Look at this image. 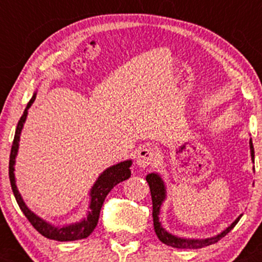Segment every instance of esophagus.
I'll return each instance as SVG.
<instances>
[{"mask_svg":"<svg viewBox=\"0 0 262 262\" xmlns=\"http://www.w3.org/2000/svg\"><path fill=\"white\" fill-rule=\"evenodd\" d=\"M156 158H157V155H156L155 149L150 147H142L141 149L138 150V153H137V165L139 166V167L142 168H146L148 166L153 165L156 161Z\"/></svg>","mask_w":262,"mask_h":262,"instance_id":"1","label":"esophagus"}]
</instances>
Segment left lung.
I'll return each instance as SVG.
<instances>
[{
  "label": "left lung",
  "mask_w": 262,
  "mask_h": 262,
  "mask_svg": "<svg viewBox=\"0 0 262 262\" xmlns=\"http://www.w3.org/2000/svg\"><path fill=\"white\" fill-rule=\"evenodd\" d=\"M250 152H251V160H252V162H255V150H253L252 139L251 138H250ZM253 171H255V167H253ZM146 180L148 182V185H149L150 196H152V205H153L152 216H153V226H155V232L162 244L171 246V247L189 248V250H191V248H202V247H205V246L215 244V242H218L219 239L223 238L227 233H229V232L233 229V227L238 223L239 218L242 216V214H239L238 218H237L236 221L231 224V226L227 227L224 231H222L221 233H218L216 236L208 237V238H185V237L175 236V234H172V233H170L168 231H166L160 222L161 207H162L163 202L166 200V195H167L166 194L165 181H163V179L156 172L148 173V175L146 176Z\"/></svg>",
  "instance_id": "obj_1"
}]
</instances>
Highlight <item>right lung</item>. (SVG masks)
<instances>
[{
	"mask_svg": "<svg viewBox=\"0 0 262 262\" xmlns=\"http://www.w3.org/2000/svg\"><path fill=\"white\" fill-rule=\"evenodd\" d=\"M35 97L36 92L33 95L31 100L29 101L28 106L24 110L23 116H21L20 120H18L16 132H15L14 143H12L11 147V155H10L9 163V176L10 182H11L12 191H14L15 195V199H16L21 212L25 214V216L28 218V221L30 222L31 226H33L41 236L47 237V238L49 239H54V241L60 242L76 241V239L86 238V237H89L90 234L92 233L95 227L97 226L100 210H101L105 198L109 194L110 190H112L115 185H118L119 182L130 178L132 172L129 167L132 166V160H126L123 161V162L116 163L114 166H110V167H107L104 172L100 173V176L97 178V180L95 181V184L92 185L91 190H90L89 212H87L86 216H84L83 219H81L80 222L58 227L49 223V222L44 221L43 218H40V216L36 215L35 213L31 212V210L29 209L28 205H26L25 202L23 200L21 194L18 192L16 180H15V162H16L15 160H16V156L18 152V142H20L21 132H23L24 124H25L26 116H28V110L29 107L33 105V102L35 101Z\"/></svg>",
	"mask_w": 262,
	"mask_h": 262,
	"instance_id": "add662e5",
	"label": "right lung"
}]
</instances>
